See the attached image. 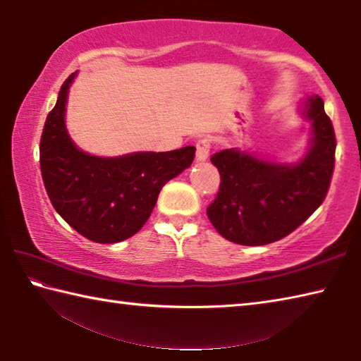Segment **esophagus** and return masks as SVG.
<instances>
[{"mask_svg": "<svg viewBox=\"0 0 361 361\" xmlns=\"http://www.w3.org/2000/svg\"><path fill=\"white\" fill-rule=\"evenodd\" d=\"M210 145V138L207 137L197 140V143H195V159H197V161H205V159L209 157Z\"/></svg>", "mask_w": 361, "mask_h": 361, "instance_id": "obj_1", "label": "esophagus"}]
</instances>
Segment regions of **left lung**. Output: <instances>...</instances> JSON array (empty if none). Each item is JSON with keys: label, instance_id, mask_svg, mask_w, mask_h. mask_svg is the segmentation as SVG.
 Wrapping results in <instances>:
<instances>
[{"label": "left lung", "instance_id": "obj_1", "mask_svg": "<svg viewBox=\"0 0 361 361\" xmlns=\"http://www.w3.org/2000/svg\"><path fill=\"white\" fill-rule=\"evenodd\" d=\"M312 148L298 166H280L224 149L210 157L221 183L207 215L219 234L240 245H266L299 228L325 200L334 172L336 135L320 97L309 99Z\"/></svg>", "mask_w": 361, "mask_h": 361}]
</instances>
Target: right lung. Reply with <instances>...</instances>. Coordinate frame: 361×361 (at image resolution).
I'll use <instances>...</instances> for the list:
<instances>
[{"label":"right lung","mask_w":361,"mask_h":361,"mask_svg":"<svg viewBox=\"0 0 361 361\" xmlns=\"http://www.w3.org/2000/svg\"><path fill=\"white\" fill-rule=\"evenodd\" d=\"M73 78L65 79L42 129V181L54 209L85 239L97 243L126 240L148 221L162 186L191 166L195 148L109 159L79 151L63 121Z\"/></svg>","instance_id":"add662e5"}]
</instances>
